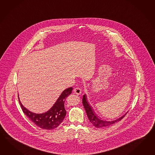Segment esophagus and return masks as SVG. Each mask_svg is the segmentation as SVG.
Instances as JSON below:
<instances>
[{
  "label": "esophagus",
  "instance_id": "obj_1",
  "mask_svg": "<svg viewBox=\"0 0 155 155\" xmlns=\"http://www.w3.org/2000/svg\"><path fill=\"white\" fill-rule=\"evenodd\" d=\"M73 92H74V93H76L77 94H81L82 93L81 90L79 87H76L75 88H74Z\"/></svg>",
  "mask_w": 155,
  "mask_h": 155
}]
</instances>
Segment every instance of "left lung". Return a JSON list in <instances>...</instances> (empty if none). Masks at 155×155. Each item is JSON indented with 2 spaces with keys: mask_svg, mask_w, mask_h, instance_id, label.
<instances>
[{
  "mask_svg": "<svg viewBox=\"0 0 155 155\" xmlns=\"http://www.w3.org/2000/svg\"><path fill=\"white\" fill-rule=\"evenodd\" d=\"M82 103L90 122L94 126H95L97 128L104 127L109 126L111 124H113L118 121L121 120L127 113V112L123 116L120 117L119 118H118L116 120H110V121L103 120H101L99 118L98 116H97L94 111L93 110V109H92V107L90 106V104L88 102L87 98V96L86 94H84L83 96Z\"/></svg>",
  "mask_w": 155,
  "mask_h": 155,
  "instance_id": "1",
  "label": "left lung"
}]
</instances>
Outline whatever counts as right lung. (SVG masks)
I'll use <instances>...</instances> for the list:
<instances>
[{
    "mask_svg": "<svg viewBox=\"0 0 155 155\" xmlns=\"http://www.w3.org/2000/svg\"><path fill=\"white\" fill-rule=\"evenodd\" d=\"M72 87L63 91L52 108L43 114H35L28 110L19 100L24 114L34 124L43 130H51L57 127L64 120L66 115L64 102L67 97L72 93Z\"/></svg>",
    "mask_w": 155,
    "mask_h": 155,
    "instance_id": "obj_1",
    "label": "right lung"
}]
</instances>
